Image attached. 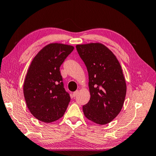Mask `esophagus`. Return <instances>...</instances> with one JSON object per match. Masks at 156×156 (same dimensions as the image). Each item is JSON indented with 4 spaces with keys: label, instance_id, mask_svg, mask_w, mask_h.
<instances>
[{
    "label": "esophagus",
    "instance_id": "1",
    "mask_svg": "<svg viewBox=\"0 0 156 156\" xmlns=\"http://www.w3.org/2000/svg\"><path fill=\"white\" fill-rule=\"evenodd\" d=\"M78 93H79V90H76L75 92H73V96L74 97H75L76 95L78 94Z\"/></svg>",
    "mask_w": 156,
    "mask_h": 156
}]
</instances>
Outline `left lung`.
I'll return each mask as SVG.
<instances>
[{"mask_svg": "<svg viewBox=\"0 0 156 156\" xmlns=\"http://www.w3.org/2000/svg\"><path fill=\"white\" fill-rule=\"evenodd\" d=\"M76 48L89 76L90 99L83 106L84 115L97 124H108L121 111L126 96L121 66L112 51L101 43L77 44Z\"/></svg>", "mask_w": 156, "mask_h": 156, "instance_id": "obj_1", "label": "left lung"}]
</instances>
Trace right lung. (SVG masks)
Masks as SVG:
<instances>
[{"label": "right lung", "mask_w": 156, "mask_h": 156, "mask_svg": "<svg viewBox=\"0 0 156 156\" xmlns=\"http://www.w3.org/2000/svg\"><path fill=\"white\" fill-rule=\"evenodd\" d=\"M74 46L51 43L33 59L23 86L27 108L35 118L52 122L64 116L70 101L62 82L59 67Z\"/></svg>", "instance_id": "right-lung-1"}]
</instances>
